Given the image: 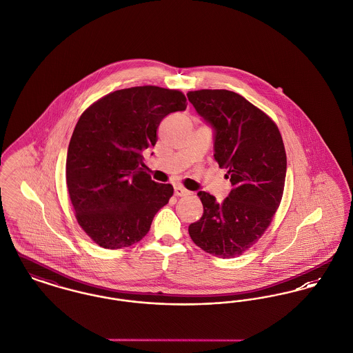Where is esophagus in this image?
<instances>
[{"label":"esophagus","instance_id":"1","mask_svg":"<svg viewBox=\"0 0 353 353\" xmlns=\"http://www.w3.org/2000/svg\"><path fill=\"white\" fill-rule=\"evenodd\" d=\"M188 192H190V191H187L182 185H175V187H174V194H175L176 196H185Z\"/></svg>","mask_w":353,"mask_h":353}]
</instances>
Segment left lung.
<instances>
[{
	"label": "left lung",
	"mask_w": 353,
	"mask_h": 353,
	"mask_svg": "<svg viewBox=\"0 0 353 353\" xmlns=\"http://www.w3.org/2000/svg\"><path fill=\"white\" fill-rule=\"evenodd\" d=\"M187 98L214 130V157L232 185L222 203L198 192L203 215L188 234L205 252L235 258L259 241L278 210L287 171L283 139L272 119L239 94L198 90Z\"/></svg>",
	"instance_id": "8db88e82"
}]
</instances>
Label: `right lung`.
<instances>
[{"instance_id":"right-lung-1","label":"right lung","mask_w":353,"mask_h":353,"mask_svg":"<svg viewBox=\"0 0 353 353\" xmlns=\"http://www.w3.org/2000/svg\"><path fill=\"white\" fill-rule=\"evenodd\" d=\"M187 108L183 93L137 86L108 94L81 115L66 158L75 218L98 245L129 247L148 232L174 194L145 172V154L168 114ZM152 155V154H151Z\"/></svg>"}]
</instances>
